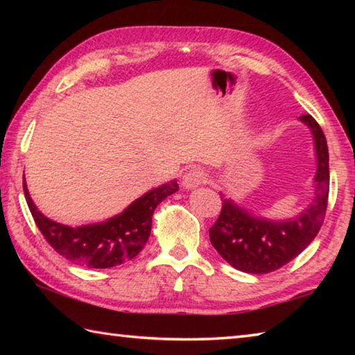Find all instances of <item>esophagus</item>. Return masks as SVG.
Here are the masks:
<instances>
[{"label":"esophagus","instance_id":"1","mask_svg":"<svg viewBox=\"0 0 355 355\" xmlns=\"http://www.w3.org/2000/svg\"><path fill=\"white\" fill-rule=\"evenodd\" d=\"M207 180H208V173L205 171L199 169V167H192V169L186 171L182 180V184L186 189H194L197 186L207 183Z\"/></svg>","mask_w":355,"mask_h":355}]
</instances>
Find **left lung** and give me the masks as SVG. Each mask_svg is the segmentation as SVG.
<instances>
[{"instance_id":"1","label":"left lung","mask_w":355,"mask_h":355,"mask_svg":"<svg viewBox=\"0 0 355 355\" xmlns=\"http://www.w3.org/2000/svg\"><path fill=\"white\" fill-rule=\"evenodd\" d=\"M299 120L311 131L316 156L315 197L307 208L290 219H269L248 211L220 192L222 211L209 228V241L238 271L249 274L275 271L307 249L322 225L330 182L326 136L309 114Z\"/></svg>"}]
</instances>
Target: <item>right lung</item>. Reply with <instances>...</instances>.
Here are the masks:
<instances>
[{"label":"right lung","instance_id":"obj_1","mask_svg":"<svg viewBox=\"0 0 355 355\" xmlns=\"http://www.w3.org/2000/svg\"><path fill=\"white\" fill-rule=\"evenodd\" d=\"M26 203L42 235L59 255L76 264L95 269L112 268L139 254L152 232L155 208L178 191L177 180L150 189L112 218L95 224L70 227L48 219L35 207L23 180Z\"/></svg>","mask_w":355,"mask_h":355}]
</instances>
